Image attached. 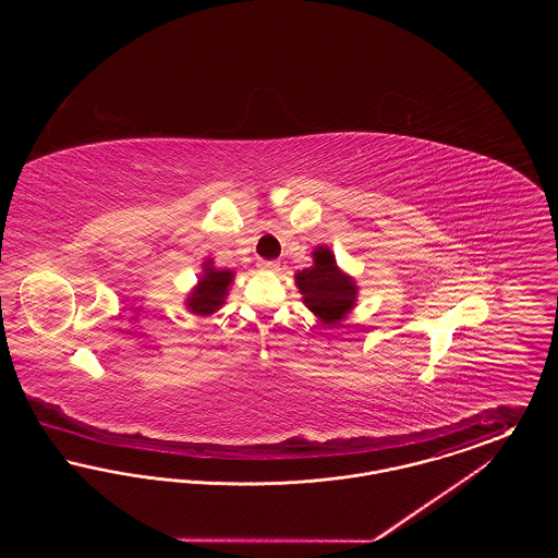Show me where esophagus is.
<instances>
[{
	"label": "esophagus",
	"mask_w": 558,
	"mask_h": 558,
	"mask_svg": "<svg viewBox=\"0 0 558 558\" xmlns=\"http://www.w3.org/2000/svg\"><path fill=\"white\" fill-rule=\"evenodd\" d=\"M259 267H262V269H267V271H278V269H280V264H278V262H274V259H269V262H267V259H262V262H259Z\"/></svg>",
	"instance_id": "esophagus-1"
}]
</instances>
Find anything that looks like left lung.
Listing matches in <instances>:
<instances>
[{
    "label": "left lung",
    "instance_id": "8db88e82",
    "mask_svg": "<svg viewBox=\"0 0 558 558\" xmlns=\"http://www.w3.org/2000/svg\"><path fill=\"white\" fill-rule=\"evenodd\" d=\"M312 255L314 266L296 271L294 282L303 294L307 310L314 312L324 324L335 326L355 305L357 287L351 276L339 269L328 246H318Z\"/></svg>",
    "mask_w": 558,
    "mask_h": 558
}]
</instances>
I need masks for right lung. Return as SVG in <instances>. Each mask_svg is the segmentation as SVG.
<instances>
[{
    "label": "right lung",
    "instance_id": "obj_1",
    "mask_svg": "<svg viewBox=\"0 0 558 558\" xmlns=\"http://www.w3.org/2000/svg\"><path fill=\"white\" fill-rule=\"evenodd\" d=\"M232 280H234V271L215 269L211 262H207L198 284L187 296V310L198 316H211L213 312H217L223 305V299L228 294V287L232 284Z\"/></svg>",
    "mask_w": 558,
    "mask_h": 558
}]
</instances>
